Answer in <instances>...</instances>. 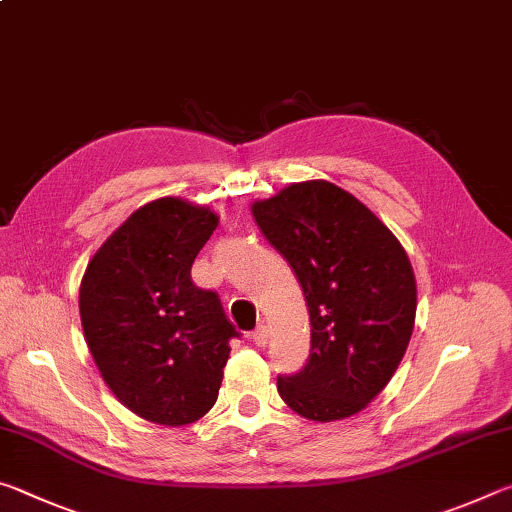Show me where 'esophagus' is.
Here are the masks:
<instances>
[{"mask_svg": "<svg viewBox=\"0 0 512 512\" xmlns=\"http://www.w3.org/2000/svg\"><path fill=\"white\" fill-rule=\"evenodd\" d=\"M250 339L257 345V348H266L268 343V329L264 325H259L253 334H250Z\"/></svg>", "mask_w": 512, "mask_h": 512, "instance_id": "34e87169", "label": "esophagus"}]
</instances>
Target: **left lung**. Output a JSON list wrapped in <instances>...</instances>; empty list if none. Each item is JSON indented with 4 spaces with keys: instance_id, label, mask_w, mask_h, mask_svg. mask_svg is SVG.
I'll return each instance as SVG.
<instances>
[{
    "instance_id": "1",
    "label": "left lung",
    "mask_w": 512,
    "mask_h": 512,
    "mask_svg": "<svg viewBox=\"0 0 512 512\" xmlns=\"http://www.w3.org/2000/svg\"><path fill=\"white\" fill-rule=\"evenodd\" d=\"M250 212L309 309V359L277 377V393L307 420L350 418L384 391L409 348L418 307L409 255L357 196L327 180L293 183Z\"/></svg>"
}]
</instances>
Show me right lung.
Returning a JSON list of instances; mask_svg holds the SVG:
<instances>
[{
    "instance_id": "obj_1",
    "label": "right lung",
    "mask_w": 512,
    "mask_h": 512,
    "mask_svg": "<svg viewBox=\"0 0 512 512\" xmlns=\"http://www.w3.org/2000/svg\"><path fill=\"white\" fill-rule=\"evenodd\" d=\"M216 225L207 205L155 198L103 241L81 280V325L103 381L126 409L164 427L212 409L228 341L239 336L219 296L192 282Z\"/></svg>"
}]
</instances>
